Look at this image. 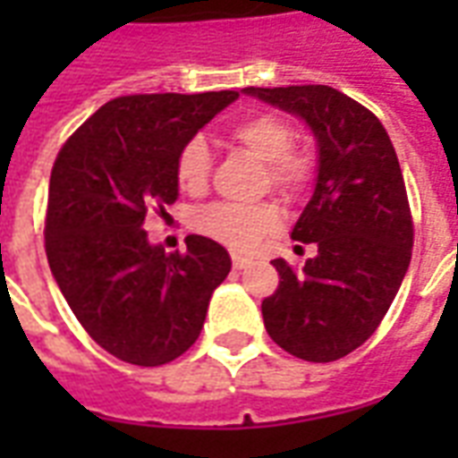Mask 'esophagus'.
<instances>
[{
  "label": "esophagus",
  "mask_w": 458,
  "mask_h": 458,
  "mask_svg": "<svg viewBox=\"0 0 458 458\" xmlns=\"http://www.w3.org/2000/svg\"><path fill=\"white\" fill-rule=\"evenodd\" d=\"M233 267H235V269L252 267V259L242 258V255H233Z\"/></svg>",
  "instance_id": "1"
}]
</instances>
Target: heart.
Masks as SVG:
<instances>
[{
    "label": "heart",
    "mask_w": 458,
    "mask_h": 458,
    "mask_svg": "<svg viewBox=\"0 0 458 458\" xmlns=\"http://www.w3.org/2000/svg\"><path fill=\"white\" fill-rule=\"evenodd\" d=\"M294 131L275 114H255L230 130V140L265 161V183L282 196L294 199L311 181V157L307 151L289 149ZM210 176V149L203 137H193L176 157V183L183 193H203ZM279 216L269 203H210L193 216V228L200 235L233 250H250L267 233L277 228Z\"/></svg>",
    "instance_id": "1"
}]
</instances>
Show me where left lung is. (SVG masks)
I'll use <instances>...</instances> for the list:
<instances>
[{"mask_svg": "<svg viewBox=\"0 0 458 458\" xmlns=\"http://www.w3.org/2000/svg\"><path fill=\"white\" fill-rule=\"evenodd\" d=\"M242 93L299 117L317 141L314 193L292 228L317 255L301 272L272 259L279 287L262 301V318L287 353L331 363L373 336L410 267L412 218L400 161L380 120L328 85Z\"/></svg>", "mask_w": 458, "mask_h": 458, "instance_id": "8db88e82", "label": "left lung"}]
</instances>
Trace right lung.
Listing matches in <instances>:
<instances>
[{"label":"right lung","instance_id":"obj_1","mask_svg":"<svg viewBox=\"0 0 458 458\" xmlns=\"http://www.w3.org/2000/svg\"><path fill=\"white\" fill-rule=\"evenodd\" d=\"M240 93L127 95L78 127L51 171L46 255L95 344L124 363L164 365L200 336L228 250L203 235L166 255L144 230L179 199L176 157Z\"/></svg>","mask_w":458,"mask_h":458}]
</instances>
